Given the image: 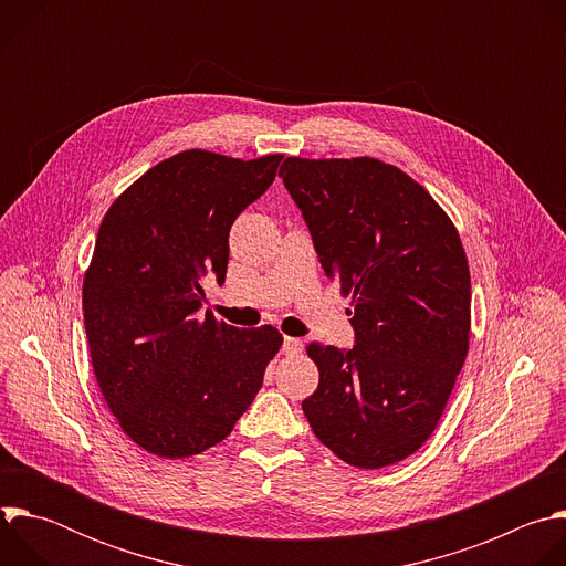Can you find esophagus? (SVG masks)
<instances>
[{"label": "esophagus", "mask_w": 566, "mask_h": 566, "mask_svg": "<svg viewBox=\"0 0 566 566\" xmlns=\"http://www.w3.org/2000/svg\"><path fill=\"white\" fill-rule=\"evenodd\" d=\"M282 352L286 354V356H293V354H300L302 352V340L300 338H284V343H282Z\"/></svg>", "instance_id": "1"}]
</instances>
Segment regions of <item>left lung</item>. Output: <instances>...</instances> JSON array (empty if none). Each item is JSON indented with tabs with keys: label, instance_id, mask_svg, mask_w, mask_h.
<instances>
[{
	"label": "left lung",
	"instance_id": "left-lung-1",
	"mask_svg": "<svg viewBox=\"0 0 566 566\" xmlns=\"http://www.w3.org/2000/svg\"><path fill=\"white\" fill-rule=\"evenodd\" d=\"M280 177L322 269L352 295L354 349L311 343L313 434L349 465L376 470L434 432L470 338V271L443 208L378 158L289 156Z\"/></svg>",
	"mask_w": 566,
	"mask_h": 566
}]
</instances>
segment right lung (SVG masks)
<instances>
[{
    "label": "right lung",
    "instance_id": "1",
    "mask_svg": "<svg viewBox=\"0 0 566 566\" xmlns=\"http://www.w3.org/2000/svg\"><path fill=\"white\" fill-rule=\"evenodd\" d=\"M282 154L253 160L186 149L147 170L107 210L83 284L96 380L123 432L184 459L223 441L262 387L282 334L237 329L201 280H226L228 232L275 179Z\"/></svg>",
    "mask_w": 566,
    "mask_h": 566
}]
</instances>
